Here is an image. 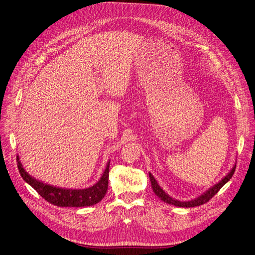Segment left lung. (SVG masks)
<instances>
[{
	"instance_id": "8db88e82",
	"label": "left lung",
	"mask_w": 255,
	"mask_h": 255,
	"mask_svg": "<svg viewBox=\"0 0 255 255\" xmlns=\"http://www.w3.org/2000/svg\"><path fill=\"white\" fill-rule=\"evenodd\" d=\"M235 167H236V164L233 165V167L231 168V170L219 181L217 182L216 184H214L212 187H210L209 189H207L204 193H202L201 195H199L198 197L192 199V200H189V201H180V200H177V199H174L172 198L171 196H169L167 193L164 192V190L158 185L157 181L155 180L154 176L149 172L148 175H149V179H150V183H151V188L153 190V192L156 194V196H158V198H160L162 201L168 203V204H171V205H174V206H178V207H194V206H198V205H201L205 202H207L213 195H215L218 190L232 177L234 171H235Z\"/></svg>"
}]
</instances>
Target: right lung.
<instances>
[{
  "label": "right lung",
  "mask_w": 255,
  "mask_h": 255,
  "mask_svg": "<svg viewBox=\"0 0 255 255\" xmlns=\"http://www.w3.org/2000/svg\"><path fill=\"white\" fill-rule=\"evenodd\" d=\"M17 161L18 168L23 179L29 183L42 197L54 205L62 207L91 206L100 202L107 193L109 186L110 161L107 163V167L100 180L93 186L84 189L62 188L44 183L41 180L34 178L26 171L19 155H17Z\"/></svg>",
  "instance_id": "add662e5"
}]
</instances>
